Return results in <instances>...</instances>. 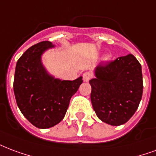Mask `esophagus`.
I'll use <instances>...</instances> for the list:
<instances>
[{
	"mask_svg": "<svg viewBox=\"0 0 156 156\" xmlns=\"http://www.w3.org/2000/svg\"><path fill=\"white\" fill-rule=\"evenodd\" d=\"M92 78V73L89 72L84 73L83 75V78L84 82H88Z\"/></svg>",
	"mask_w": 156,
	"mask_h": 156,
	"instance_id": "esophagus-1",
	"label": "esophagus"
}]
</instances>
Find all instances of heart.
<instances>
[{
    "instance_id": "heart-1",
    "label": "heart",
    "mask_w": 156,
    "mask_h": 156,
    "mask_svg": "<svg viewBox=\"0 0 156 156\" xmlns=\"http://www.w3.org/2000/svg\"><path fill=\"white\" fill-rule=\"evenodd\" d=\"M108 58H109V56H105V60H107V59H108Z\"/></svg>"
}]
</instances>
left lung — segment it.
I'll use <instances>...</instances> for the list:
<instances>
[{"label": "left lung", "mask_w": 156, "mask_h": 156, "mask_svg": "<svg viewBox=\"0 0 156 156\" xmlns=\"http://www.w3.org/2000/svg\"><path fill=\"white\" fill-rule=\"evenodd\" d=\"M91 101L97 116L111 126H121L136 112L142 98L141 65L127 55L94 69Z\"/></svg>", "instance_id": "obj_1"}]
</instances>
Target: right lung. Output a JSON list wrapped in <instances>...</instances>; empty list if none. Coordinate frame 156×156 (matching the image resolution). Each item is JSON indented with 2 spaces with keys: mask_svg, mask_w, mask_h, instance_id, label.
Instances as JSON below:
<instances>
[{
  "mask_svg": "<svg viewBox=\"0 0 156 156\" xmlns=\"http://www.w3.org/2000/svg\"><path fill=\"white\" fill-rule=\"evenodd\" d=\"M55 45L43 41L31 46L16 63L14 93L20 112L32 125L47 129L63 119L73 95L83 83L61 80L49 74L42 63V55Z\"/></svg>",
  "mask_w": 156,
  "mask_h": 156,
  "instance_id": "obj_1",
  "label": "right lung"
}]
</instances>
